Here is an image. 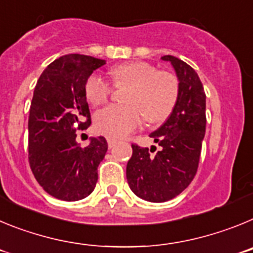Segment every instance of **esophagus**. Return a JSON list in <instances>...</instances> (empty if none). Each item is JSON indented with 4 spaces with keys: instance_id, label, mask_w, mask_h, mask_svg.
<instances>
[{
    "instance_id": "obj_1",
    "label": "esophagus",
    "mask_w": 253,
    "mask_h": 253,
    "mask_svg": "<svg viewBox=\"0 0 253 253\" xmlns=\"http://www.w3.org/2000/svg\"><path fill=\"white\" fill-rule=\"evenodd\" d=\"M107 144H109V148H114L118 144V140L114 139V138H109L107 139Z\"/></svg>"
}]
</instances>
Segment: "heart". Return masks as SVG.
<instances>
[{
  "mask_svg": "<svg viewBox=\"0 0 253 253\" xmlns=\"http://www.w3.org/2000/svg\"><path fill=\"white\" fill-rule=\"evenodd\" d=\"M116 87H129L124 95L125 105H110L95 115V129L106 137L123 138L135 130L143 116L149 124L162 123L175 109L180 93L178 78L169 71L146 62H131L111 69ZM114 91L110 81L92 73L84 82V96L93 106L109 100Z\"/></svg>",
  "mask_w": 253,
  "mask_h": 253,
  "instance_id": "b5f03b06",
  "label": "heart"
}]
</instances>
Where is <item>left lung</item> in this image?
I'll list each match as a JSON object with an SVG mask.
<instances>
[{
  "label": "left lung",
  "mask_w": 253,
  "mask_h": 253,
  "mask_svg": "<svg viewBox=\"0 0 253 253\" xmlns=\"http://www.w3.org/2000/svg\"><path fill=\"white\" fill-rule=\"evenodd\" d=\"M173 66L180 93L169 119L149 137L161 147L156 154L149 148L131 144L133 154L126 165V180L134 194L147 202L163 203L176 198L194 180L205 135V92L194 68L172 55H165Z\"/></svg>",
  "instance_id": "8db88e82"
}]
</instances>
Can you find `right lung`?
Returning a JSON list of instances; mask_svg holds the SVG:
<instances>
[{"instance_id": "right-lung-1", "label": "right lung", "mask_w": 253, "mask_h": 253, "mask_svg": "<svg viewBox=\"0 0 253 253\" xmlns=\"http://www.w3.org/2000/svg\"><path fill=\"white\" fill-rule=\"evenodd\" d=\"M104 64L90 55H63L44 69L35 86L28 123L29 165L40 186L60 200H81L97 182L106 139L91 138L82 148L76 131L91 125L84 82Z\"/></svg>"}]
</instances>
